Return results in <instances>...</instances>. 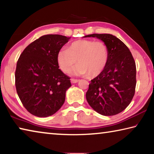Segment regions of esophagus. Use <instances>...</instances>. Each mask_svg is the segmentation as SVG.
Returning <instances> with one entry per match:
<instances>
[{"label": "esophagus", "mask_w": 154, "mask_h": 154, "mask_svg": "<svg viewBox=\"0 0 154 154\" xmlns=\"http://www.w3.org/2000/svg\"><path fill=\"white\" fill-rule=\"evenodd\" d=\"M78 82H79V80H78V79H71V82L72 83H76Z\"/></svg>", "instance_id": "esophagus-1"}]
</instances>
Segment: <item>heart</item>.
Listing matches in <instances>:
<instances>
[{
    "label": "heart",
    "instance_id": "1",
    "mask_svg": "<svg viewBox=\"0 0 154 154\" xmlns=\"http://www.w3.org/2000/svg\"><path fill=\"white\" fill-rule=\"evenodd\" d=\"M109 49L103 41L80 39L73 41L68 47L59 51L57 61L60 68L65 73L73 70L75 75H88L95 77L101 74L109 61Z\"/></svg>",
    "mask_w": 154,
    "mask_h": 154
}]
</instances>
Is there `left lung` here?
Returning a JSON list of instances; mask_svg holds the SVG:
<instances>
[{
    "label": "left lung",
    "mask_w": 154,
    "mask_h": 154,
    "mask_svg": "<svg viewBox=\"0 0 154 154\" xmlns=\"http://www.w3.org/2000/svg\"><path fill=\"white\" fill-rule=\"evenodd\" d=\"M109 49V61L105 70L91 80L86 99L94 110L111 116L123 111L131 102L136 88V64L131 52L122 41L110 34H92Z\"/></svg>",
    "instance_id": "left-lung-1"
}]
</instances>
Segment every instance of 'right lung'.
Segmentation results:
<instances>
[{
	"mask_svg": "<svg viewBox=\"0 0 154 154\" xmlns=\"http://www.w3.org/2000/svg\"><path fill=\"white\" fill-rule=\"evenodd\" d=\"M70 38L43 35L28 45L18 59L15 73L17 93L26 109L34 116H52L64 103L71 83L59 69L57 55Z\"/></svg>",
	"mask_w": 154,
	"mask_h": 154,
	"instance_id": "obj_1",
	"label": "right lung"
}]
</instances>
